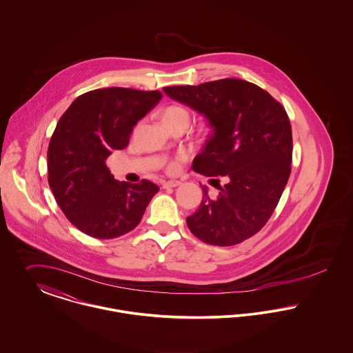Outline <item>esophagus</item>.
Listing matches in <instances>:
<instances>
[{"label": "esophagus", "instance_id": "obj_1", "mask_svg": "<svg viewBox=\"0 0 353 353\" xmlns=\"http://www.w3.org/2000/svg\"><path fill=\"white\" fill-rule=\"evenodd\" d=\"M180 184H181V181H179V180H169V181H165L162 184V188H176Z\"/></svg>", "mask_w": 353, "mask_h": 353}]
</instances>
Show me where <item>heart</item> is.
Here are the masks:
<instances>
[{
  "label": "heart",
  "instance_id": "heart-1",
  "mask_svg": "<svg viewBox=\"0 0 353 353\" xmlns=\"http://www.w3.org/2000/svg\"><path fill=\"white\" fill-rule=\"evenodd\" d=\"M161 120L162 124H177V123H190V112L183 105H169L166 107L162 114H161ZM170 170H176L177 169V162H172L169 166Z\"/></svg>",
  "mask_w": 353,
  "mask_h": 353
}]
</instances>
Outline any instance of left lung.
Segmentation results:
<instances>
[{
  "instance_id": "1",
  "label": "left lung",
  "mask_w": 353,
  "mask_h": 353,
  "mask_svg": "<svg viewBox=\"0 0 353 353\" xmlns=\"http://www.w3.org/2000/svg\"><path fill=\"white\" fill-rule=\"evenodd\" d=\"M163 92L203 115L211 127L192 169L226 181L216 199L203 188L197 211L187 218L191 233L210 245L232 246L260 232L291 173L292 132L285 110L243 79L166 86Z\"/></svg>"
}]
</instances>
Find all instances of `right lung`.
Returning a JSON list of instances; mask_svg holds the SVG:
<instances>
[{"mask_svg": "<svg viewBox=\"0 0 353 353\" xmlns=\"http://www.w3.org/2000/svg\"><path fill=\"white\" fill-rule=\"evenodd\" d=\"M161 97L158 90L96 89L77 97L59 119L47 150L48 184L82 233L110 239L134 230L159 191L148 180H115L105 161L128 145L134 125Z\"/></svg>", "mask_w": 353, "mask_h": 353, "instance_id": "1", "label": "right lung"}]
</instances>
